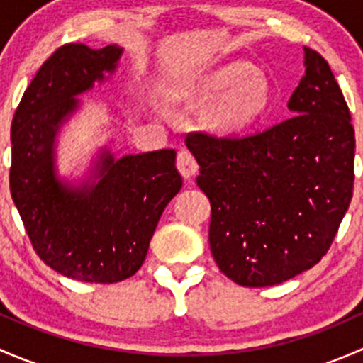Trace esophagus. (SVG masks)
I'll list each match as a JSON object with an SVG mask.
<instances>
[{
    "mask_svg": "<svg viewBox=\"0 0 363 363\" xmlns=\"http://www.w3.org/2000/svg\"><path fill=\"white\" fill-rule=\"evenodd\" d=\"M177 170L181 172V175L186 181H189L199 172V163H196L195 156L188 149H182L177 155Z\"/></svg>",
    "mask_w": 363,
    "mask_h": 363,
    "instance_id": "34e87169",
    "label": "esophagus"
}]
</instances>
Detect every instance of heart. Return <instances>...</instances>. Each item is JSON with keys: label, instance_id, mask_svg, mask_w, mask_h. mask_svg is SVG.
I'll return each mask as SVG.
<instances>
[{"label": "heart", "instance_id": "obj_1", "mask_svg": "<svg viewBox=\"0 0 363 363\" xmlns=\"http://www.w3.org/2000/svg\"><path fill=\"white\" fill-rule=\"evenodd\" d=\"M216 98L219 100L208 113L211 126L219 133H240L265 116L272 104V89L262 72L246 63H232L208 73L195 93L200 104Z\"/></svg>", "mask_w": 363, "mask_h": 363}]
</instances>
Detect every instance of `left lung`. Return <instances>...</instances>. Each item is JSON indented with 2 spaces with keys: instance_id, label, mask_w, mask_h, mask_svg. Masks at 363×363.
<instances>
[{
  "instance_id": "8db88e82",
  "label": "left lung",
  "mask_w": 363,
  "mask_h": 363,
  "mask_svg": "<svg viewBox=\"0 0 363 363\" xmlns=\"http://www.w3.org/2000/svg\"><path fill=\"white\" fill-rule=\"evenodd\" d=\"M303 67L290 119L246 137H186L211 200V252L240 286H274L316 265L353 196L350 108L316 50L303 47Z\"/></svg>"
}]
</instances>
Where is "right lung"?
I'll use <instances>...</instances> for the list:
<instances>
[{
    "label": "right lung",
    "mask_w": 363,
    "mask_h": 363,
    "mask_svg": "<svg viewBox=\"0 0 363 363\" xmlns=\"http://www.w3.org/2000/svg\"><path fill=\"white\" fill-rule=\"evenodd\" d=\"M123 49L60 47L31 80L12 121L10 193L36 255L56 272L112 284L144 263L164 207L182 188L174 149L116 158L101 149L82 182L57 175L56 138L77 96L117 69Z\"/></svg>",
    "instance_id": "obj_1"
}]
</instances>
